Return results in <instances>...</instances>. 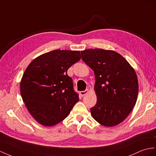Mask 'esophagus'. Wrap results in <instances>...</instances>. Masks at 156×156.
<instances>
[{
  "label": "esophagus",
  "mask_w": 156,
  "mask_h": 156,
  "mask_svg": "<svg viewBox=\"0 0 156 156\" xmlns=\"http://www.w3.org/2000/svg\"><path fill=\"white\" fill-rule=\"evenodd\" d=\"M88 92H89V89H86L85 90L80 91V92H79V94H80L81 97H83V96H85L86 94L88 93Z\"/></svg>",
  "instance_id": "esophagus-1"
}]
</instances>
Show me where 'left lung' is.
Returning <instances> with one entry per match:
<instances>
[{"label": "left lung", "mask_w": 156, "mask_h": 156, "mask_svg": "<svg viewBox=\"0 0 156 156\" xmlns=\"http://www.w3.org/2000/svg\"><path fill=\"white\" fill-rule=\"evenodd\" d=\"M82 59L95 75L97 101L90 108L93 119L102 126L122 122L136 105L138 81L134 69L115 51L89 49L81 51Z\"/></svg>", "instance_id": "left-lung-1"}]
</instances>
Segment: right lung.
Listing matches in <instances>:
<instances>
[{"instance_id": "add662e5", "label": "right lung", "mask_w": 156, "mask_h": 156, "mask_svg": "<svg viewBox=\"0 0 156 156\" xmlns=\"http://www.w3.org/2000/svg\"><path fill=\"white\" fill-rule=\"evenodd\" d=\"M81 59L79 51L55 50L34 59L20 82V94L30 113L45 126L59 123L79 101L69 68Z\"/></svg>"}]
</instances>
